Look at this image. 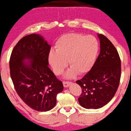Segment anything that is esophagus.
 Listing matches in <instances>:
<instances>
[{"instance_id":"esophagus-1","label":"esophagus","mask_w":131,"mask_h":131,"mask_svg":"<svg viewBox=\"0 0 131 131\" xmlns=\"http://www.w3.org/2000/svg\"><path fill=\"white\" fill-rule=\"evenodd\" d=\"M63 84L64 88H68V87L70 86V85L71 84V82H67V81H63Z\"/></svg>"}]
</instances>
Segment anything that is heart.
I'll return each instance as SVG.
<instances>
[{"label": "heart", "mask_w": 131, "mask_h": 131, "mask_svg": "<svg viewBox=\"0 0 131 131\" xmlns=\"http://www.w3.org/2000/svg\"><path fill=\"white\" fill-rule=\"evenodd\" d=\"M99 43L95 37L79 33L64 34L56 43V51L51 50L49 62L55 74H61L68 64L71 68L64 77L71 78L76 74H83L91 69L99 53Z\"/></svg>", "instance_id": "1"}]
</instances>
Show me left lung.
Masks as SVG:
<instances>
[{"mask_svg":"<svg viewBox=\"0 0 131 131\" xmlns=\"http://www.w3.org/2000/svg\"><path fill=\"white\" fill-rule=\"evenodd\" d=\"M100 50L91 70L76 83L82 89L79 104L86 109H99L116 94L121 78V60L115 46L106 37L97 34Z\"/></svg>","mask_w":131,"mask_h":131,"instance_id":"left-lung-1","label":"left lung"}]
</instances>
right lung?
Returning a JSON list of instances; mask_svg holds the SVG:
<instances>
[{
	"instance_id": "obj_1",
	"label": "right lung",
	"mask_w": 131,
	"mask_h": 131,
	"mask_svg": "<svg viewBox=\"0 0 131 131\" xmlns=\"http://www.w3.org/2000/svg\"><path fill=\"white\" fill-rule=\"evenodd\" d=\"M50 47L40 34L26 36L13 48L9 63L18 95L30 108L38 112L53 108L57 94L63 90L62 82L49 68Z\"/></svg>"
}]
</instances>
